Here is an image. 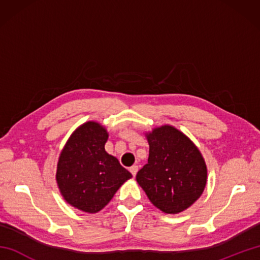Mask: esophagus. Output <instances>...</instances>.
Here are the masks:
<instances>
[{"label":"esophagus","mask_w":260,"mask_h":260,"mask_svg":"<svg viewBox=\"0 0 260 260\" xmlns=\"http://www.w3.org/2000/svg\"><path fill=\"white\" fill-rule=\"evenodd\" d=\"M129 171H131L132 175L135 176V175H136V173H137V171H139V167H137V165H133V167H131V168H129Z\"/></svg>","instance_id":"34e87169"}]
</instances>
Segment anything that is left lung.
Segmentation results:
<instances>
[{
	"instance_id": "1",
	"label": "left lung",
	"mask_w": 260,
	"mask_h": 260,
	"mask_svg": "<svg viewBox=\"0 0 260 260\" xmlns=\"http://www.w3.org/2000/svg\"><path fill=\"white\" fill-rule=\"evenodd\" d=\"M150 155L136 180L164 213H179L194 203L207 183V167L197 146L172 126L147 135Z\"/></svg>"
}]
</instances>
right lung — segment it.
Wrapping results in <instances>:
<instances>
[{
  "label": "right lung",
  "mask_w": 260,
  "mask_h": 260,
  "mask_svg": "<svg viewBox=\"0 0 260 260\" xmlns=\"http://www.w3.org/2000/svg\"><path fill=\"white\" fill-rule=\"evenodd\" d=\"M108 134L95 121L80 126L60 154L57 182L64 200L85 212L95 213L112 200L132 174L105 151Z\"/></svg>",
  "instance_id": "1"
}]
</instances>
